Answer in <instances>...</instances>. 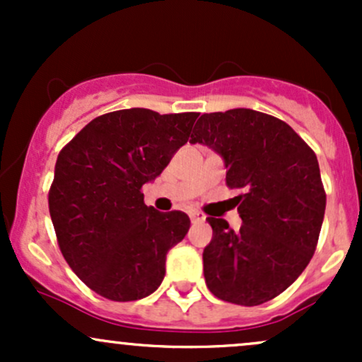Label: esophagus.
Returning a JSON list of instances; mask_svg holds the SVG:
<instances>
[{
    "mask_svg": "<svg viewBox=\"0 0 362 362\" xmlns=\"http://www.w3.org/2000/svg\"><path fill=\"white\" fill-rule=\"evenodd\" d=\"M189 216H190V221L192 223H202L206 219V214L202 213V211H190Z\"/></svg>",
    "mask_w": 362,
    "mask_h": 362,
    "instance_id": "obj_1",
    "label": "esophagus"
}]
</instances>
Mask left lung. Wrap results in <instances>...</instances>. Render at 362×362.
<instances>
[{"mask_svg": "<svg viewBox=\"0 0 362 362\" xmlns=\"http://www.w3.org/2000/svg\"><path fill=\"white\" fill-rule=\"evenodd\" d=\"M190 143L223 156L226 185L236 195L242 228L207 218L204 277L219 300L257 306L279 296L317 250L327 194L315 151L284 120L252 109L211 112L197 120Z\"/></svg>", "mask_w": 362, "mask_h": 362, "instance_id": "8db88e82", "label": "left lung"}]
</instances>
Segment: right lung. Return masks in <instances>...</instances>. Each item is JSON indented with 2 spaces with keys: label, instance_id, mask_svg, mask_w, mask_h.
<instances>
[{
  "label": "right lung",
  "instance_id": "1",
  "mask_svg": "<svg viewBox=\"0 0 362 362\" xmlns=\"http://www.w3.org/2000/svg\"><path fill=\"white\" fill-rule=\"evenodd\" d=\"M197 115L109 112L57 155L49 189L57 245L73 272L107 300L136 301L156 291L168 250L189 231V216L146 206L141 189L189 141Z\"/></svg>",
  "mask_w": 362,
  "mask_h": 362
}]
</instances>
